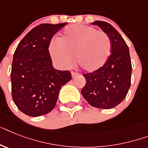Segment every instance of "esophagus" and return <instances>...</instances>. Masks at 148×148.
Returning <instances> with one entry per match:
<instances>
[{
    "label": "esophagus",
    "mask_w": 148,
    "mask_h": 148,
    "mask_svg": "<svg viewBox=\"0 0 148 148\" xmlns=\"http://www.w3.org/2000/svg\"><path fill=\"white\" fill-rule=\"evenodd\" d=\"M71 74H72V77H73V78H75V77H76L79 75V73H75V72H71Z\"/></svg>",
    "instance_id": "34e87169"
}]
</instances>
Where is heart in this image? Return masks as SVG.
<instances>
[{
    "instance_id": "1",
    "label": "heart",
    "mask_w": 148,
    "mask_h": 148,
    "mask_svg": "<svg viewBox=\"0 0 148 148\" xmlns=\"http://www.w3.org/2000/svg\"><path fill=\"white\" fill-rule=\"evenodd\" d=\"M109 35L96 28L73 25L64 29L60 38L53 37L48 46L51 58L63 68H69L75 62L83 70L94 72L107 63L111 54Z\"/></svg>"
}]
</instances>
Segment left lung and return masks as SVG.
Here are the masks:
<instances>
[{"label": "left lung", "mask_w": 148, "mask_h": 148, "mask_svg": "<svg viewBox=\"0 0 148 148\" xmlns=\"http://www.w3.org/2000/svg\"><path fill=\"white\" fill-rule=\"evenodd\" d=\"M92 24L98 25L109 35L111 54L100 69L83 74L86 84L82 89V95L92 107L111 109L125 99L131 85L132 63L129 47L110 24L103 21Z\"/></svg>", "instance_id": "obj_1"}]
</instances>
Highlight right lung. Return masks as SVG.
Segmentation results:
<instances>
[{"mask_svg": "<svg viewBox=\"0 0 148 148\" xmlns=\"http://www.w3.org/2000/svg\"><path fill=\"white\" fill-rule=\"evenodd\" d=\"M66 24L38 25L22 39L14 52L10 74L12 97L19 110L29 116L50 113L61 87L71 80L70 72L53 68L48 50L52 37Z\"/></svg>", "mask_w": 148, "mask_h": 148, "instance_id": "1", "label": "right lung"}]
</instances>
